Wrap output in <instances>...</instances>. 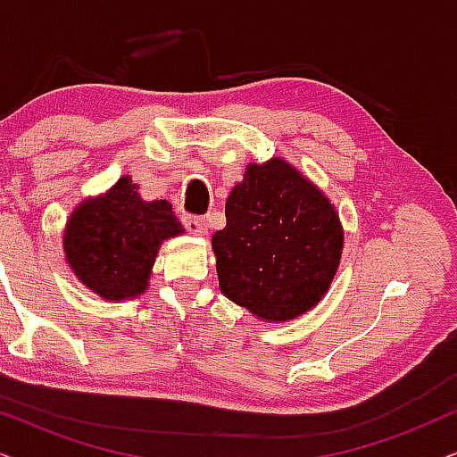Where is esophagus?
I'll use <instances>...</instances> for the list:
<instances>
[{
	"label": "esophagus",
	"mask_w": 457,
	"mask_h": 457,
	"mask_svg": "<svg viewBox=\"0 0 457 457\" xmlns=\"http://www.w3.org/2000/svg\"><path fill=\"white\" fill-rule=\"evenodd\" d=\"M183 225H186L187 232L194 234V236H204L206 232H209V223H206L204 217L183 215Z\"/></svg>",
	"instance_id": "esophagus-1"
}]
</instances>
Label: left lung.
Segmentation results:
<instances>
[{
    "mask_svg": "<svg viewBox=\"0 0 457 457\" xmlns=\"http://www.w3.org/2000/svg\"><path fill=\"white\" fill-rule=\"evenodd\" d=\"M212 236L219 288L259 320L287 322L331 287L344 248L335 206L282 158L246 166Z\"/></svg>",
    "mask_w": 457,
    "mask_h": 457,
    "instance_id": "obj_1",
    "label": "left lung"
}]
</instances>
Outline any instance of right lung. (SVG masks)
I'll return each instance as SVG.
<instances>
[{"label": "right lung", "mask_w": 457, "mask_h": 457, "mask_svg": "<svg viewBox=\"0 0 457 457\" xmlns=\"http://www.w3.org/2000/svg\"><path fill=\"white\" fill-rule=\"evenodd\" d=\"M183 232L172 204L145 202L137 183L122 177L109 192L75 206L62 248L84 287L107 302H120L147 291L160 245Z\"/></svg>", "instance_id": "right-lung-1"}]
</instances>
